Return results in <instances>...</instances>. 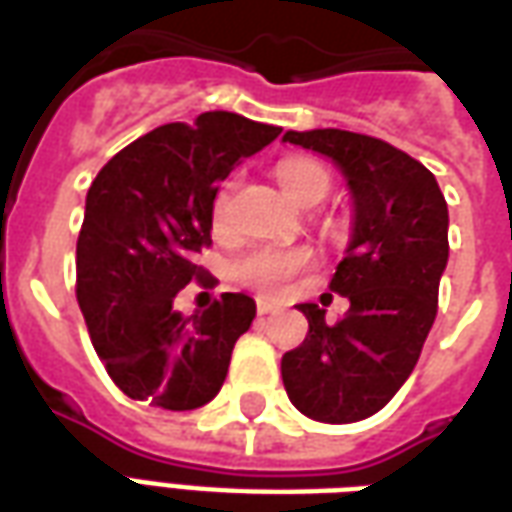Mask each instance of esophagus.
Masks as SVG:
<instances>
[{
	"instance_id": "esophagus-1",
	"label": "esophagus",
	"mask_w": 512,
	"mask_h": 512,
	"mask_svg": "<svg viewBox=\"0 0 512 512\" xmlns=\"http://www.w3.org/2000/svg\"><path fill=\"white\" fill-rule=\"evenodd\" d=\"M257 312H260V315H277L279 312V307L277 304H271V301H257Z\"/></svg>"
}]
</instances>
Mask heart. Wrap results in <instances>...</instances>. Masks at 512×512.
I'll return each instance as SVG.
<instances>
[{
	"instance_id": "heart-1",
	"label": "heart",
	"mask_w": 512,
	"mask_h": 512,
	"mask_svg": "<svg viewBox=\"0 0 512 512\" xmlns=\"http://www.w3.org/2000/svg\"><path fill=\"white\" fill-rule=\"evenodd\" d=\"M279 186L285 189L290 200L299 205H318L326 200V194L332 191V175L329 169L318 161L307 158H288L277 167ZM230 208V191H224L216 202V216L224 219ZM312 263V252L304 246H257L244 257H238L233 263L235 282H241L244 288H252L263 296H279L288 288V282L299 271Z\"/></svg>"
}]
</instances>
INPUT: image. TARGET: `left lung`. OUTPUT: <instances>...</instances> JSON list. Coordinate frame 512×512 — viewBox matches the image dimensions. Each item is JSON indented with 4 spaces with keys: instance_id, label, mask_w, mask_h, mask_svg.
<instances>
[{
    "instance_id": "1",
    "label": "left lung",
    "mask_w": 512,
    "mask_h": 512,
    "mask_svg": "<svg viewBox=\"0 0 512 512\" xmlns=\"http://www.w3.org/2000/svg\"><path fill=\"white\" fill-rule=\"evenodd\" d=\"M282 139L332 158L354 197V235L329 282L351 310L326 323L318 304H299L310 332L282 356V381L304 417L359 422L406 384L436 321L447 202L433 172L384 139L340 128Z\"/></svg>"
}]
</instances>
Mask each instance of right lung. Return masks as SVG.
Listing matches in <instances>:
<instances>
[{
  "label": "right lung",
  "instance_id": "right-lung-1",
  "mask_svg": "<svg viewBox=\"0 0 512 512\" xmlns=\"http://www.w3.org/2000/svg\"><path fill=\"white\" fill-rule=\"evenodd\" d=\"M279 134L233 112H205L191 126L139 136L95 175L76 241V299L95 354L131 400L191 411L222 389L255 301L222 293L191 318L172 301L191 279L213 282L194 255L211 246L219 183Z\"/></svg>",
  "mask_w": 512,
  "mask_h": 512
}]
</instances>
